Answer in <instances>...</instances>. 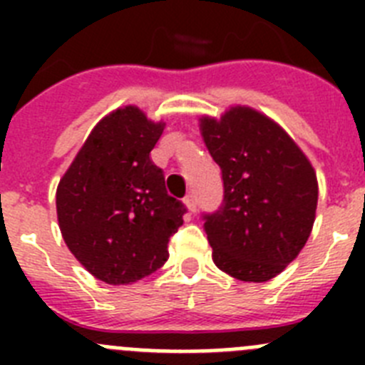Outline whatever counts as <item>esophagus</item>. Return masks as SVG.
I'll return each instance as SVG.
<instances>
[{
    "label": "esophagus",
    "instance_id": "34e87169",
    "mask_svg": "<svg viewBox=\"0 0 365 365\" xmlns=\"http://www.w3.org/2000/svg\"><path fill=\"white\" fill-rule=\"evenodd\" d=\"M185 205L190 212L197 210V197H195V193H188V195H186Z\"/></svg>",
    "mask_w": 365,
    "mask_h": 365
}]
</instances>
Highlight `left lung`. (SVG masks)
I'll return each instance as SVG.
<instances>
[{"mask_svg":"<svg viewBox=\"0 0 365 365\" xmlns=\"http://www.w3.org/2000/svg\"><path fill=\"white\" fill-rule=\"evenodd\" d=\"M222 175V205L205 214L214 263L241 282H269L299 254L316 217L312 164L283 128L245 106L201 118Z\"/></svg>","mask_w":365,"mask_h":365,"instance_id":"8db88e82","label":"left lung"}]
</instances>
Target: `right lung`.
<instances>
[{
    "instance_id": "obj_1",
    "label": "right lung",
    "mask_w": 365,
    "mask_h": 365,
    "mask_svg": "<svg viewBox=\"0 0 365 365\" xmlns=\"http://www.w3.org/2000/svg\"><path fill=\"white\" fill-rule=\"evenodd\" d=\"M164 122L135 106L109 113L93 128L56 190L63 241L95 278L128 285L168 259V241L185 205L168 195L150 159Z\"/></svg>"
}]
</instances>
